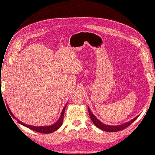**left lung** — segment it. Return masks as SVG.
<instances>
[{
    "mask_svg": "<svg viewBox=\"0 0 155 155\" xmlns=\"http://www.w3.org/2000/svg\"><path fill=\"white\" fill-rule=\"evenodd\" d=\"M88 113H89V115H90L91 119L92 120L94 124L97 127H98L103 130L107 131V132H117V131L124 130L126 127H127L128 126H129L133 122V121H134L136 120H137L138 117V116H136L134 119L131 120L130 121H128V122L124 123L121 125L112 126V125H105L104 124H103L102 122H101L100 120H98L97 119L96 117L93 114V113H92V112H91V110H90V109H89V107H88Z\"/></svg>",
    "mask_w": 155,
    "mask_h": 155,
    "instance_id": "obj_1",
    "label": "left lung"
}]
</instances>
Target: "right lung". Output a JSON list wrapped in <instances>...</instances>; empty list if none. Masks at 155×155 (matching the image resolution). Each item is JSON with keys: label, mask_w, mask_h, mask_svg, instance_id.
<instances>
[{"label": "right lung", "mask_w": 155, "mask_h": 155, "mask_svg": "<svg viewBox=\"0 0 155 155\" xmlns=\"http://www.w3.org/2000/svg\"><path fill=\"white\" fill-rule=\"evenodd\" d=\"M65 108H66V105H65V107L63 108L61 114V116L59 117V119L58 120L57 122L54 124L53 125H51L50 126H39V127H36V126H33V125L25 124L24 123H22V121H19L17 118H16L15 116H14V115L12 114V112L10 111V108H9V107H8V109H9V111H10V112L11 115L13 116V118L14 119L17 120V122L18 124L22 125L23 126L29 128L31 130L36 131V132H39V133H45V134H48V133H53V132H54V131L57 130L58 129H59L60 127L61 126V125H62V124L63 122V117H64Z\"/></svg>", "instance_id": "1"}]
</instances>
